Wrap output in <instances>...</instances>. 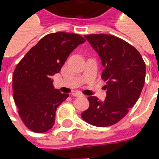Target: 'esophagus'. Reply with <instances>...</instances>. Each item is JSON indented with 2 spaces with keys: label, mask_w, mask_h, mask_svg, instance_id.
Masks as SVG:
<instances>
[{
  "label": "esophagus",
  "mask_w": 159,
  "mask_h": 159,
  "mask_svg": "<svg viewBox=\"0 0 159 159\" xmlns=\"http://www.w3.org/2000/svg\"><path fill=\"white\" fill-rule=\"evenodd\" d=\"M72 95L73 96H76V97H79V96H83V94L79 92H74L72 93Z\"/></svg>",
  "instance_id": "34e87169"
}]
</instances>
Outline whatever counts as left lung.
<instances>
[{"instance_id":"1","label":"left lung","mask_w":159,"mask_h":159,"mask_svg":"<svg viewBox=\"0 0 159 159\" xmlns=\"http://www.w3.org/2000/svg\"><path fill=\"white\" fill-rule=\"evenodd\" d=\"M84 36L100 55L105 68L101 78L107 82V91L103 102L95 96L89 97V107L81 117L93 126H111L125 117L137 102L145 83L146 64L135 48L117 36Z\"/></svg>"}]
</instances>
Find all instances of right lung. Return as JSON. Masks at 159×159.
I'll use <instances>...</instances> for the list:
<instances>
[{"instance_id":"1","label":"right lung","mask_w":159,"mask_h":159,"mask_svg":"<svg viewBox=\"0 0 159 159\" xmlns=\"http://www.w3.org/2000/svg\"><path fill=\"white\" fill-rule=\"evenodd\" d=\"M86 40L78 34L51 33L30 49L12 75V94L19 115L30 130L44 133L55 122L57 107L69 96L52 86V76L59 72L74 49Z\"/></svg>"}]
</instances>
